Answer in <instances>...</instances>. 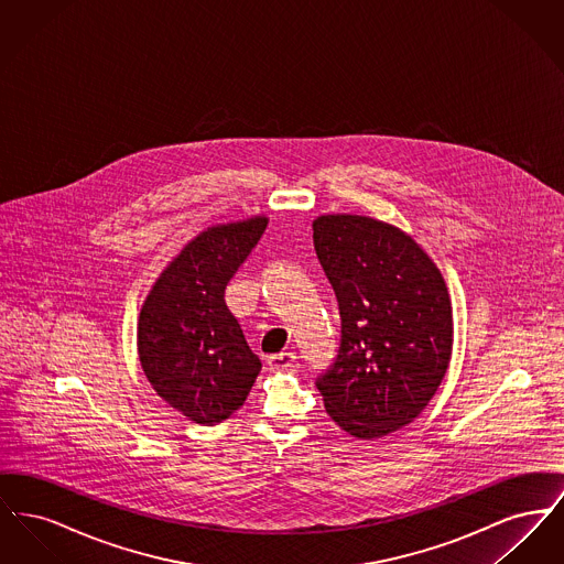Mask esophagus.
Here are the masks:
<instances>
[{
	"label": "esophagus",
	"mask_w": 564,
	"mask_h": 564,
	"mask_svg": "<svg viewBox=\"0 0 564 564\" xmlns=\"http://www.w3.org/2000/svg\"><path fill=\"white\" fill-rule=\"evenodd\" d=\"M294 364L295 355L292 350H281V352L269 357L270 370H290V368H294Z\"/></svg>",
	"instance_id": "obj_1"
}]
</instances>
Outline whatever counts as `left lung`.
I'll list each match as a JSON object with an SVG mask.
<instances>
[{
    "label": "left lung",
    "mask_w": 564,
    "mask_h": 564,
    "mask_svg": "<svg viewBox=\"0 0 564 564\" xmlns=\"http://www.w3.org/2000/svg\"><path fill=\"white\" fill-rule=\"evenodd\" d=\"M313 241L343 322L336 361L317 378L325 410L359 440L402 430L451 364L444 276L410 235L375 217L319 215Z\"/></svg>",
    "instance_id": "8db88e82"
}]
</instances>
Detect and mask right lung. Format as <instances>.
<instances>
[{
    "instance_id": "right-lung-1",
    "label": "right lung",
    "mask_w": 564,
    "mask_h": 564,
    "mask_svg": "<svg viewBox=\"0 0 564 564\" xmlns=\"http://www.w3.org/2000/svg\"><path fill=\"white\" fill-rule=\"evenodd\" d=\"M267 224L256 215L203 230L162 270L141 306V368L162 400L198 425L212 427L239 410L262 370L224 292Z\"/></svg>"
}]
</instances>
